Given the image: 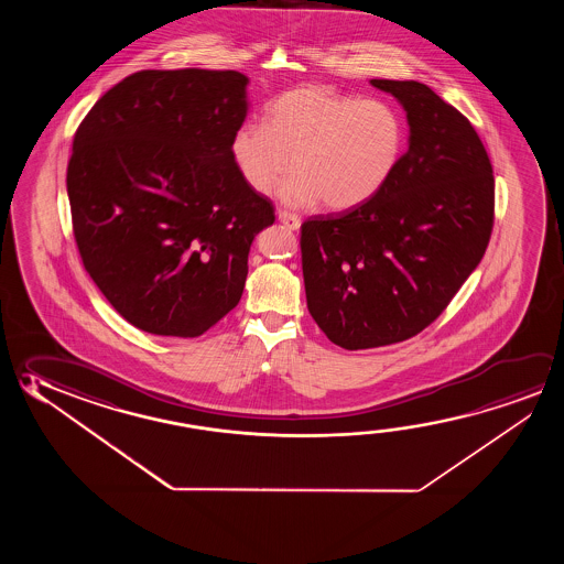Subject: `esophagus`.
<instances>
[{
  "instance_id": "34e87169",
  "label": "esophagus",
  "mask_w": 564,
  "mask_h": 564,
  "mask_svg": "<svg viewBox=\"0 0 564 564\" xmlns=\"http://www.w3.org/2000/svg\"><path fill=\"white\" fill-rule=\"evenodd\" d=\"M279 223L285 224L289 230H299L301 228V218L296 214L286 213V210L279 213Z\"/></svg>"
}]
</instances>
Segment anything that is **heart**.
I'll list each match as a JSON object with an SVG mask.
<instances>
[{"mask_svg": "<svg viewBox=\"0 0 564 564\" xmlns=\"http://www.w3.org/2000/svg\"><path fill=\"white\" fill-rule=\"evenodd\" d=\"M405 143L399 111L326 84H301L265 106L263 126L231 135V158L253 193L269 194L295 165L281 196L330 210L366 203L388 183Z\"/></svg>", "mask_w": 564, "mask_h": 564, "instance_id": "obj_1", "label": "heart"}]
</instances>
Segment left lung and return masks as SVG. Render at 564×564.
<instances>
[{"label": "left lung", "mask_w": 564, "mask_h": 564, "mask_svg": "<svg viewBox=\"0 0 564 564\" xmlns=\"http://www.w3.org/2000/svg\"><path fill=\"white\" fill-rule=\"evenodd\" d=\"M371 86L405 110V155L366 203L301 226L308 313L346 350L425 330L478 268L494 228V171L470 121L426 84Z\"/></svg>", "instance_id": "1"}]
</instances>
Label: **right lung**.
<instances>
[{
	"instance_id": "add662e5",
	"label": "right lung",
	"mask_w": 564,
	"mask_h": 564,
	"mask_svg": "<svg viewBox=\"0 0 564 564\" xmlns=\"http://www.w3.org/2000/svg\"><path fill=\"white\" fill-rule=\"evenodd\" d=\"M248 83L236 70H141L76 130L66 171L76 246L143 333L194 338L230 313L251 241L275 223L231 158Z\"/></svg>"
}]
</instances>
